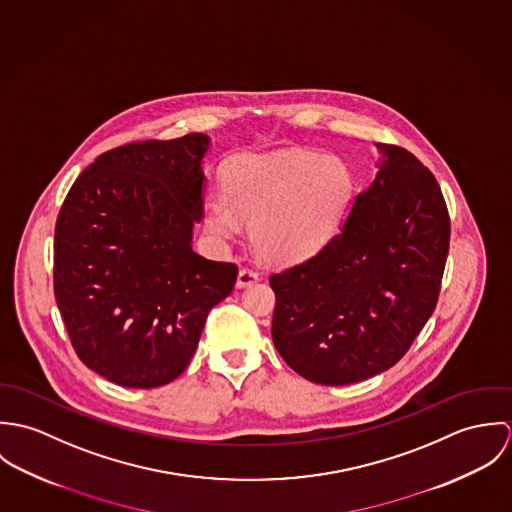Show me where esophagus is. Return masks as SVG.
<instances>
[{
    "label": "esophagus",
    "mask_w": 512,
    "mask_h": 512,
    "mask_svg": "<svg viewBox=\"0 0 512 512\" xmlns=\"http://www.w3.org/2000/svg\"><path fill=\"white\" fill-rule=\"evenodd\" d=\"M260 280V274L256 272V270H252V268H242L240 272H238V278H236V288H248V286H252V284H256Z\"/></svg>",
    "instance_id": "34e87169"
}]
</instances>
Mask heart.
Instances as JSON below:
<instances>
[{"mask_svg": "<svg viewBox=\"0 0 512 512\" xmlns=\"http://www.w3.org/2000/svg\"><path fill=\"white\" fill-rule=\"evenodd\" d=\"M355 195L351 167L303 149L244 153L228 165L224 193H211L205 222L219 240L252 220L254 248L270 262L297 264L319 254L337 234Z\"/></svg>", "mask_w": 512, "mask_h": 512, "instance_id": "1", "label": "heart"}]
</instances>
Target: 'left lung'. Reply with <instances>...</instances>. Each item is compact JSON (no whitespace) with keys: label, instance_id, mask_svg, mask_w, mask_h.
I'll list each match as a JSON object with an SVG mask.
<instances>
[{"label":"left lung","instance_id":"8db88e82","mask_svg":"<svg viewBox=\"0 0 512 512\" xmlns=\"http://www.w3.org/2000/svg\"><path fill=\"white\" fill-rule=\"evenodd\" d=\"M372 183L313 258L274 274L272 339L317 384L361 382L396 365L438 303L449 215L438 181L404 147L376 144Z\"/></svg>","mask_w":512,"mask_h":512}]
</instances>
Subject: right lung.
<instances>
[{"label": "right lung", "instance_id": "obj_1", "mask_svg": "<svg viewBox=\"0 0 512 512\" xmlns=\"http://www.w3.org/2000/svg\"><path fill=\"white\" fill-rule=\"evenodd\" d=\"M205 134L134 142L94 159L55 226V297L78 359L126 388L175 380L238 268L193 252Z\"/></svg>", "mask_w": 512, "mask_h": 512}]
</instances>
